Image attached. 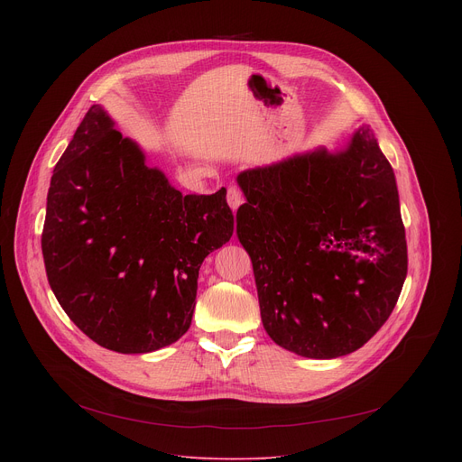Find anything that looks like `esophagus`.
<instances>
[{"mask_svg": "<svg viewBox=\"0 0 462 462\" xmlns=\"http://www.w3.org/2000/svg\"><path fill=\"white\" fill-rule=\"evenodd\" d=\"M226 200H228V206L236 211L241 204H244V192H241L237 187H230L228 194H226Z\"/></svg>", "mask_w": 462, "mask_h": 462, "instance_id": "esophagus-1", "label": "esophagus"}]
</instances>
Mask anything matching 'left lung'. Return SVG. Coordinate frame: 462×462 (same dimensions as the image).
<instances>
[{"instance_id":"8db88e82","label":"left lung","mask_w":462,"mask_h":462,"mask_svg":"<svg viewBox=\"0 0 462 462\" xmlns=\"http://www.w3.org/2000/svg\"><path fill=\"white\" fill-rule=\"evenodd\" d=\"M237 237L253 260L263 329L298 356L356 352L390 319L408 272L390 161L369 127L237 176Z\"/></svg>"}]
</instances>
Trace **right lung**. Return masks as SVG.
Returning <instances> with one entry per match:
<instances>
[{"label":"right lung","instance_id":"add662e5","mask_svg":"<svg viewBox=\"0 0 462 462\" xmlns=\"http://www.w3.org/2000/svg\"><path fill=\"white\" fill-rule=\"evenodd\" d=\"M234 234L226 189L183 194L93 105L54 168L41 237L67 317L119 354L176 343L204 258Z\"/></svg>","mask_w":462,"mask_h":462}]
</instances>
